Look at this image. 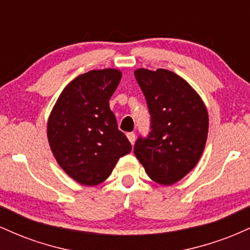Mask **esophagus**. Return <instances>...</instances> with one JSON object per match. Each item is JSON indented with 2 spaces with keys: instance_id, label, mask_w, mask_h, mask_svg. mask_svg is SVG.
Segmentation results:
<instances>
[{
  "instance_id": "obj_1",
  "label": "esophagus",
  "mask_w": 250,
  "mask_h": 250,
  "mask_svg": "<svg viewBox=\"0 0 250 250\" xmlns=\"http://www.w3.org/2000/svg\"><path fill=\"white\" fill-rule=\"evenodd\" d=\"M127 137H128L129 141H130L131 145H133L134 141H135V133H128L127 134Z\"/></svg>"
}]
</instances>
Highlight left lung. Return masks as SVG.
<instances>
[{
  "label": "left lung",
  "instance_id": "1",
  "mask_svg": "<svg viewBox=\"0 0 250 250\" xmlns=\"http://www.w3.org/2000/svg\"><path fill=\"white\" fill-rule=\"evenodd\" d=\"M135 79L150 114V131L139 136L134 154L155 182L173 185L195 167L205 149L208 113L183 79L166 69H137Z\"/></svg>",
  "mask_w": 250,
  "mask_h": 250
}]
</instances>
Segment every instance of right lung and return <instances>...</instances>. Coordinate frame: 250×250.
I'll use <instances>...</instances> for the list:
<instances>
[{
    "instance_id": "1",
    "label": "right lung",
    "mask_w": 250,
    "mask_h": 250,
    "mask_svg": "<svg viewBox=\"0 0 250 250\" xmlns=\"http://www.w3.org/2000/svg\"><path fill=\"white\" fill-rule=\"evenodd\" d=\"M121 77L116 69L90 70L77 76L63 89L50 114L51 151L63 170L84 186L103 182L117 160L131 150L109 108Z\"/></svg>"
}]
</instances>
